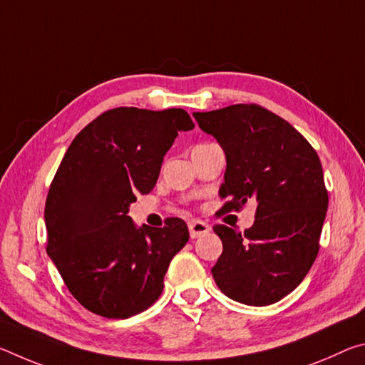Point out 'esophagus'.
Returning <instances> with one entry per match:
<instances>
[{"mask_svg":"<svg viewBox=\"0 0 365 365\" xmlns=\"http://www.w3.org/2000/svg\"><path fill=\"white\" fill-rule=\"evenodd\" d=\"M188 230H190L191 238H197V237H202V235L211 232V227H209V224H206V222H202V220H191L188 224Z\"/></svg>","mask_w":365,"mask_h":365,"instance_id":"obj_1","label":"esophagus"}]
</instances>
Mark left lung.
Wrapping results in <instances>:
<instances>
[{
  "label": "left lung",
  "instance_id": "1",
  "mask_svg": "<svg viewBox=\"0 0 365 365\" xmlns=\"http://www.w3.org/2000/svg\"><path fill=\"white\" fill-rule=\"evenodd\" d=\"M227 159L220 212L257 202L255 224L240 233L214 225L224 245L211 269L220 292L248 306H269L304 280L319 252L329 193L322 164L293 125L257 104L193 113Z\"/></svg>",
  "mask_w": 365,
  "mask_h": 365
}]
</instances>
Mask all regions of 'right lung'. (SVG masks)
Returning a JSON list of instances; mask_svg holds the SVG:
<instances>
[{
	"label": "right lung",
	"mask_w": 365,
	"mask_h": 365,
	"mask_svg": "<svg viewBox=\"0 0 365 365\" xmlns=\"http://www.w3.org/2000/svg\"><path fill=\"white\" fill-rule=\"evenodd\" d=\"M187 110L115 108L98 115L66 151L45 205L46 252L73 298L108 319L150 307L190 233L182 219L137 227L128 207L158 182Z\"/></svg>",
	"instance_id": "add662e5"
}]
</instances>
